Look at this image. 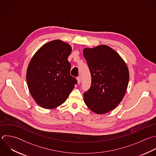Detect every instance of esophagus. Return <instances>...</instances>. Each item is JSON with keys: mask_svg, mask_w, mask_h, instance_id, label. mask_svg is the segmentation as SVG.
Listing matches in <instances>:
<instances>
[{"mask_svg": "<svg viewBox=\"0 0 156 156\" xmlns=\"http://www.w3.org/2000/svg\"><path fill=\"white\" fill-rule=\"evenodd\" d=\"M77 83L80 84L81 82V77L79 76L78 77H77Z\"/></svg>", "mask_w": 156, "mask_h": 156, "instance_id": "1", "label": "esophagus"}]
</instances>
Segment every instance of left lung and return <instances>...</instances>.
<instances>
[{
	"mask_svg": "<svg viewBox=\"0 0 156 156\" xmlns=\"http://www.w3.org/2000/svg\"><path fill=\"white\" fill-rule=\"evenodd\" d=\"M91 73V84L84 93L87 106L97 114L115 108L122 100L129 83L128 68L121 56L102 44L83 51Z\"/></svg>",
	"mask_w": 156,
	"mask_h": 156,
	"instance_id": "left-lung-1",
	"label": "left lung"
}]
</instances>
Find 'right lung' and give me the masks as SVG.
<instances>
[{
    "mask_svg": "<svg viewBox=\"0 0 156 156\" xmlns=\"http://www.w3.org/2000/svg\"><path fill=\"white\" fill-rule=\"evenodd\" d=\"M71 46L60 40L43 45L29 64L26 79L31 96L38 105L55 108L65 102L77 83L70 75L68 57Z\"/></svg>",
    "mask_w": 156,
    "mask_h": 156,
    "instance_id": "obj_1",
    "label": "right lung"
}]
</instances>
